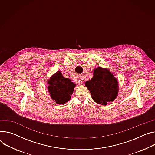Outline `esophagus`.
Masks as SVG:
<instances>
[{
	"label": "esophagus",
	"instance_id": "esophagus-1",
	"mask_svg": "<svg viewBox=\"0 0 155 155\" xmlns=\"http://www.w3.org/2000/svg\"><path fill=\"white\" fill-rule=\"evenodd\" d=\"M77 82L78 85H83V81L80 78H78V79L77 80Z\"/></svg>",
	"mask_w": 155,
	"mask_h": 155
}]
</instances>
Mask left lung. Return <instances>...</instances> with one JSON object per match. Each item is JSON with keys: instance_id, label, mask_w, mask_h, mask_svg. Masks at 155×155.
Masks as SVG:
<instances>
[{"instance_id": "obj_1", "label": "left lung", "mask_w": 155, "mask_h": 155, "mask_svg": "<svg viewBox=\"0 0 155 155\" xmlns=\"http://www.w3.org/2000/svg\"><path fill=\"white\" fill-rule=\"evenodd\" d=\"M93 75V78L85 83L93 100L104 106L114 101L118 94V81L114 75L101 67L95 68Z\"/></svg>"}]
</instances>
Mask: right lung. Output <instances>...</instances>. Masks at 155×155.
Returning <instances> with one entry per match:
<instances>
[{"label": "right lung", "mask_w": 155, "mask_h": 155, "mask_svg": "<svg viewBox=\"0 0 155 155\" xmlns=\"http://www.w3.org/2000/svg\"><path fill=\"white\" fill-rule=\"evenodd\" d=\"M48 90L52 100L59 104H64L70 99L75 84L68 78H64L60 72L55 74L48 81Z\"/></svg>", "instance_id": "add662e5"}]
</instances>
